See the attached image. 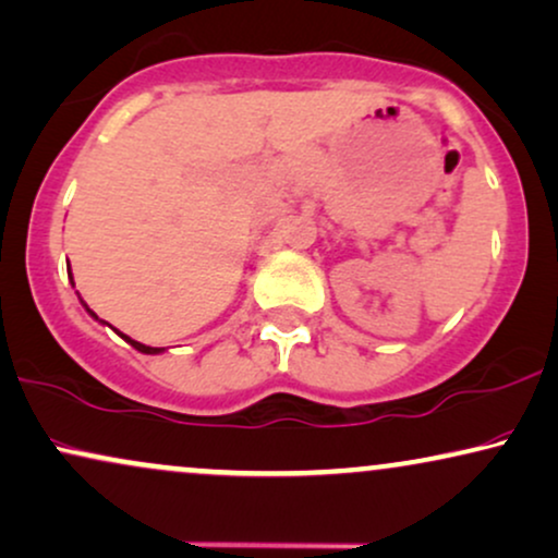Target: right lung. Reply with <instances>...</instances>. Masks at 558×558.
<instances>
[{
  "label": "right lung",
  "mask_w": 558,
  "mask_h": 558,
  "mask_svg": "<svg viewBox=\"0 0 558 558\" xmlns=\"http://www.w3.org/2000/svg\"><path fill=\"white\" fill-rule=\"evenodd\" d=\"M69 278H72V267H69ZM82 301V299H80ZM82 306L84 308H87V303H84L82 301ZM87 314L92 316V319H97V314L95 312H92V308H87ZM97 322H102V319H97ZM102 324H108V322H102ZM118 331V329H116ZM118 335H121V331H118ZM123 337V340L125 342H129L131 344V348H136L138 352H144V355H157V352H165V348H149V344H141V342H136V340H131V337L129 335H121Z\"/></svg>",
  "instance_id": "right-lung-1"
}]
</instances>
